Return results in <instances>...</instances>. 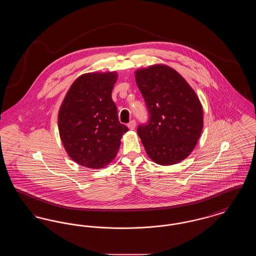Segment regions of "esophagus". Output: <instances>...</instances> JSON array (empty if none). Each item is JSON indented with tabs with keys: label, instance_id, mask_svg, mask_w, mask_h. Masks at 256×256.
<instances>
[{
	"label": "esophagus",
	"instance_id": "1",
	"mask_svg": "<svg viewBox=\"0 0 256 256\" xmlns=\"http://www.w3.org/2000/svg\"><path fill=\"white\" fill-rule=\"evenodd\" d=\"M135 126H136V122H135L134 120L130 121V122L128 124V128L130 130H134V128H135Z\"/></svg>",
	"mask_w": 256,
	"mask_h": 256
}]
</instances>
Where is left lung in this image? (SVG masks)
Listing matches in <instances>:
<instances>
[{
	"mask_svg": "<svg viewBox=\"0 0 256 256\" xmlns=\"http://www.w3.org/2000/svg\"><path fill=\"white\" fill-rule=\"evenodd\" d=\"M150 121L137 128L146 154L159 165H172L194 150L204 126V110L194 89L170 66L154 64L135 71Z\"/></svg>",
	"mask_w": 256,
	"mask_h": 256,
	"instance_id": "obj_1",
	"label": "left lung"
}]
</instances>
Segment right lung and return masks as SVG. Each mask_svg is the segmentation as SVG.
<instances>
[{
	"label": "right lung",
	"mask_w": 256,
	"mask_h": 256,
	"mask_svg": "<svg viewBox=\"0 0 256 256\" xmlns=\"http://www.w3.org/2000/svg\"><path fill=\"white\" fill-rule=\"evenodd\" d=\"M117 72L80 76L69 88L58 111L61 142L74 161L100 169L116 158L128 128L119 122L111 93Z\"/></svg>",
	"instance_id": "right-lung-1"
}]
</instances>
